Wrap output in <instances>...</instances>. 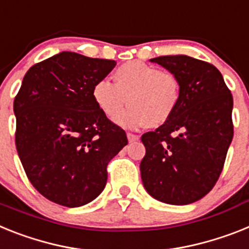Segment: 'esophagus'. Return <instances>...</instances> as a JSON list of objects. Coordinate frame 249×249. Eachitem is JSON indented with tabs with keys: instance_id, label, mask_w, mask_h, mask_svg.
Listing matches in <instances>:
<instances>
[{
	"instance_id": "esophagus-1",
	"label": "esophagus",
	"mask_w": 249,
	"mask_h": 249,
	"mask_svg": "<svg viewBox=\"0 0 249 249\" xmlns=\"http://www.w3.org/2000/svg\"><path fill=\"white\" fill-rule=\"evenodd\" d=\"M128 141L130 142V143H133V142H137L139 141V135L137 134H133V133H128Z\"/></svg>"
}]
</instances>
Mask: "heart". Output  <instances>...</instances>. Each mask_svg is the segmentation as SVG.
<instances>
[{"label":"heart","instance_id":"obj_1","mask_svg":"<svg viewBox=\"0 0 249 249\" xmlns=\"http://www.w3.org/2000/svg\"><path fill=\"white\" fill-rule=\"evenodd\" d=\"M115 85L106 79L96 82L92 99L107 118H114L126 101L129 107L115 121L128 129L158 128L176 112L181 101V82L171 71L133 60L116 68Z\"/></svg>","mask_w":249,"mask_h":249}]
</instances>
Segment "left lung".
Masks as SVG:
<instances>
[{
    "mask_svg": "<svg viewBox=\"0 0 249 249\" xmlns=\"http://www.w3.org/2000/svg\"><path fill=\"white\" fill-rule=\"evenodd\" d=\"M178 77L181 101L166 124L142 135V181L150 196L187 205L213 189L233 139V96L218 68L187 55L150 59Z\"/></svg>",
    "mask_w": 249,
    "mask_h": 249,
    "instance_id": "1",
    "label": "left lung"
}]
</instances>
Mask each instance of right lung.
I'll use <instances>...</instances> for the list:
<instances>
[{"label": "right lung", "instance_id": "add662e5", "mask_svg": "<svg viewBox=\"0 0 249 249\" xmlns=\"http://www.w3.org/2000/svg\"><path fill=\"white\" fill-rule=\"evenodd\" d=\"M115 60L62 52L26 72L14 101L15 143L31 185L76 208L105 189L107 164L128 144L125 131L92 99Z\"/></svg>", "mask_w": 249, "mask_h": 249}]
</instances>
